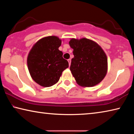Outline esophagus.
Listing matches in <instances>:
<instances>
[{"instance_id":"esophagus-1","label":"esophagus","mask_w":134,"mask_h":134,"mask_svg":"<svg viewBox=\"0 0 134 134\" xmlns=\"http://www.w3.org/2000/svg\"><path fill=\"white\" fill-rule=\"evenodd\" d=\"M68 62H69V66H70V64H71V59H69V60H68Z\"/></svg>"}]
</instances>
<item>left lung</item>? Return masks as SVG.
<instances>
[{"label": "left lung", "mask_w": 134, "mask_h": 134, "mask_svg": "<svg viewBox=\"0 0 134 134\" xmlns=\"http://www.w3.org/2000/svg\"><path fill=\"white\" fill-rule=\"evenodd\" d=\"M73 49L70 69L79 85L92 87L105 77L108 70V59L99 45L87 38L70 41Z\"/></svg>", "instance_id": "obj_1"}]
</instances>
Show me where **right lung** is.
Listing matches in <instances>:
<instances>
[{
    "instance_id": "add662e5",
    "label": "right lung",
    "mask_w": 134,
    "mask_h": 134,
    "mask_svg": "<svg viewBox=\"0 0 134 134\" xmlns=\"http://www.w3.org/2000/svg\"><path fill=\"white\" fill-rule=\"evenodd\" d=\"M62 40L55 36L43 38L34 45L27 59L28 70L36 83L50 87L59 80L62 72L69 67L58 48Z\"/></svg>"
}]
</instances>
